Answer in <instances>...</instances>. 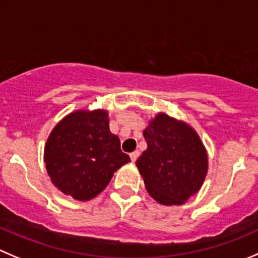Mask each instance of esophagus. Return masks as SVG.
Listing matches in <instances>:
<instances>
[{
	"mask_svg": "<svg viewBox=\"0 0 258 258\" xmlns=\"http://www.w3.org/2000/svg\"><path fill=\"white\" fill-rule=\"evenodd\" d=\"M138 157H139V152L138 151H136V152H133V153H131L132 162H136L137 159H138Z\"/></svg>",
	"mask_w": 258,
	"mask_h": 258,
	"instance_id": "34e87169",
	"label": "esophagus"
}]
</instances>
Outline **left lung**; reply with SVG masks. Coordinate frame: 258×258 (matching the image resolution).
Returning <instances> with one entry per match:
<instances>
[{
    "mask_svg": "<svg viewBox=\"0 0 258 258\" xmlns=\"http://www.w3.org/2000/svg\"><path fill=\"white\" fill-rule=\"evenodd\" d=\"M147 149L136 164L149 195L162 205H182L200 190L208 154L190 125L159 112L143 132Z\"/></svg>",
    "mask_w": 258,
    "mask_h": 258,
    "instance_id": "obj_1",
    "label": "left lung"
}]
</instances>
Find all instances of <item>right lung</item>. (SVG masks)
<instances>
[{"label":"right lung","instance_id":"1","mask_svg":"<svg viewBox=\"0 0 258 258\" xmlns=\"http://www.w3.org/2000/svg\"><path fill=\"white\" fill-rule=\"evenodd\" d=\"M44 161L51 182L66 195L87 201L99 195L122 164L131 162L109 129L106 110H77L49 136Z\"/></svg>","mask_w":258,"mask_h":258}]
</instances>
